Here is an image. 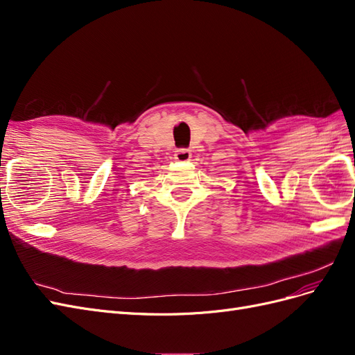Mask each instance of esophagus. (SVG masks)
<instances>
[{
  "mask_svg": "<svg viewBox=\"0 0 355 355\" xmlns=\"http://www.w3.org/2000/svg\"><path fill=\"white\" fill-rule=\"evenodd\" d=\"M175 159L189 161L191 159V151H188V149H178L176 154H175Z\"/></svg>",
  "mask_w": 355,
  "mask_h": 355,
  "instance_id": "esophagus-1",
  "label": "esophagus"
}]
</instances>
